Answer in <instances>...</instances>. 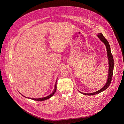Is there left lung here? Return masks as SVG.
<instances>
[{"label":"left lung","mask_w":124,"mask_h":124,"mask_svg":"<svg viewBox=\"0 0 124 124\" xmlns=\"http://www.w3.org/2000/svg\"><path fill=\"white\" fill-rule=\"evenodd\" d=\"M97 37L99 38V39L102 41L104 44L105 45L106 48V51H107V58L108 59V64H109V69H108V78L106 81V85L103 87V88L100 89L98 91H97L96 92H95L94 93H82L80 91L81 93L84 95H92L94 94H96L98 93H101L102 92H103L105 90H106L107 88L110 85V83L111 82L112 76H113V70H114V59L113 55L111 52V48L110 45L109 44V42L104 37V36L103 35V34L101 33H99L97 34Z\"/></svg>","instance_id":"1"}]
</instances>
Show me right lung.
I'll use <instances>...</instances> for the list:
<instances>
[{
	"instance_id": "1",
	"label": "right lung",
	"mask_w": 124,
	"mask_h": 124,
	"mask_svg": "<svg viewBox=\"0 0 124 124\" xmlns=\"http://www.w3.org/2000/svg\"><path fill=\"white\" fill-rule=\"evenodd\" d=\"M57 79L56 80V81L55 82V87H54V90H53V93L50 94V95L46 96V97H41V98H29V97H25V96L23 95L20 93H19L22 96H23L24 97H26V98H29V99H32V100H35V101H44V100H47L49 98H50L51 97H52L53 96V94L55 93L56 92V89H57V86H56V84H57Z\"/></svg>"
}]
</instances>
